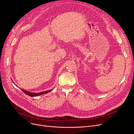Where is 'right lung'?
Returning a JSON list of instances; mask_svg holds the SVG:
<instances>
[{"label": "right lung", "instance_id": "add662e5", "mask_svg": "<svg viewBox=\"0 0 134 134\" xmlns=\"http://www.w3.org/2000/svg\"><path fill=\"white\" fill-rule=\"evenodd\" d=\"M12 82H13V81H12ZM21 90H22V91H23L24 93H25L26 94L29 96L30 97H36L38 96H41L42 94H46L48 92H50L52 91V90H48V91H44V92H39V93H34V92H30V91H26L23 89H21Z\"/></svg>", "mask_w": 134, "mask_h": 134}]
</instances>
